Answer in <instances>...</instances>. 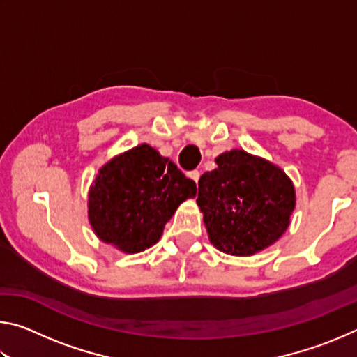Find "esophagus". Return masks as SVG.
<instances>
[{
	"instance_id": "34e87169",
	"label": "esophagus",
	"mask_w": 357,
	"mask_h": 357,
	"mask_svg": "<svg viewBox=\"0 0 357 357\" xmlns=\"http://www.w3.org/2000/svg\"><path fill=\"white\" fill-rule=\"evenodd\" d=\"M187 176H189L192 181H195V183H198V179H200V172L192 170V172L187 173Z\"/></svg>"
}]
</instances>
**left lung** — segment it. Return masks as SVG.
<instances>
[{
	"label": "left lung",
	"mask_w": 357,
	"mask_h": 357,
	"mask_svg": "<svg viewBox=\"0 0 357 357\" xmlns=\"http://www.w3.org/2000/svg\"><path fill=\"white\" fill-rule=\"evenodd\" d=\"M215 164L198 181L197 198L211 244L228 255L250 257L277 243L296 208L288 174L244 149L225 151Z\"/></svg>",
	"instance_id": "8db88e82"
}]
</instances>
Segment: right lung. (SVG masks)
<instances>
[{"label":"right lung","mask_w":357,"mask_h":357,"mask_svg":"<svg viewBox=\"0 0 357 357\" xmlns=\"http://www.w3.org/2000/svg\"><path fill=\"white\" fill-rule=\"evenodd\" d=\"M197 195L192 179L146 143L112 157L88 192V219L102 243L124 253L153 247L179 204Z\"/></svg>","instance_id":"1"}]
</instances>
